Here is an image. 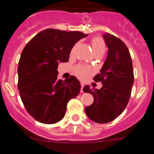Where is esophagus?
<instances>
[{"mask_svg":"<svg viewBox=\"0 0 154 154\" xmlns=\"http://www.w3.org/2000/svg\"><path fill=\"white\" fill-rule=\"evenodd\" d=\"M81 88H80V91H81V92H83V87H84V84H83V83H81Z\"/></svg>","mask_w":154,"mask_h":154,"instance_id":"34e87169","label":"esophagus"}]
</instances>
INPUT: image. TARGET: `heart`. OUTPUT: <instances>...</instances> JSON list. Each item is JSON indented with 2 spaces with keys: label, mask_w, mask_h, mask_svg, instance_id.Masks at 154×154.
<instances>
[{
  "label": "heart",
  "mask_w": 154,
  "mask_h": 154,
  "mask_svg": "<svg viewBox=\"0 0 154 154\" xmlns=\"http://www.w3.org/2000/svg\"><path fill=\"white\" fill-rule=\"evenodd\" d=\"M91 44L92 51L94 55L100 54V55L103 56L105 51H106V45H105L104 41L101 38L94 37L91 39ZM74 74L77 77L83 80V79H86V77H88L90 75L91 69L88 67H85V66H78L74 69Z\"/></svg>",
  "instance_id": "heart-1"
}]
</instances>
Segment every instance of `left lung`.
Instances as JSON below:
<instances>
[{
  "label": "left lung",
  "instance_id": "left-lung-1",
  "mask_svg": "<svg viewBox=\"0 0 154 154\" xmlns=\"http://www.w3.org/2000/svg\"><path fill=\"white\" fill-rule=\"evenodd\" d=\"M103 38L108 48L106 61L94 76V80L101 82L100 89L83 88L84 92L94 97L91 105L85 108L89 119L99 124L112 122L125 110L128 103L134 82L133 63L127 46L120 38L109 33Z\"/></svg>",
  "mask_w": 154,
  "mask_h": 154
}]
</instances>
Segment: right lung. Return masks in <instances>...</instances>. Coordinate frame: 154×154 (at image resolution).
Wrapping results in <instances>:
<instances>
[{"instance_id": "right-lung-1", "label": "right lung", "mask_w": 154, "mask_h": 154, "mask_svg": "<svg viewBox=\"0 0 154 154\" xmlns=\"http://www.w3.org/2000/svg\"><path fill=\"white\" fill-rule=\"evenodd\" d=\"M87 35L79 31L47 29L24 47L18 62V88L25 109L38 122H60L70 99L80 93V81L74 76L59 80L57 68L60 63L68 62L74 45Z\"/></svg>"}]
</instances>
